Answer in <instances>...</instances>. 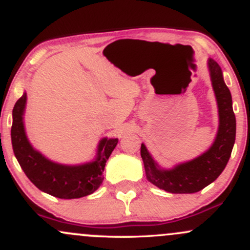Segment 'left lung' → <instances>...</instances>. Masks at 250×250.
<instances>
[{
	"mask_svg": "<svg viewBox=\"0 0 250 250\" xmlns=\"http://www.w3.org/2000/svg\"><path fill=\"white\" fill-rule=\"evenodd\" d=\"M211 84L218 106V130L208 150L190 161L172 168H163L153 159L144 144L141 158L148 182L169 193H194L215 182L226 168L236 136V119L232 110L230 90L224 83L222 68L213 59L208 60Z\"/></svg>",
	"mask_w": 250,
	"mask_h": 250,
	"instance_id": "1",
	"label": "left lung"
}]
</instances>
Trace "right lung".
Returning <instances> with one entry per match:
<instances>
[{
	"label": "right lung",
	"mask_w": 250,
	"mask_h": 250,
	"mask_svg": "<svg viewBox=\"0 0 250 250\" xmlns=\"http://www.w3.org/2000/svg\"><path fill=\"white\" fill-rule=\"evenodd\" d=\"M27 94L23 92L13 109L12 145L14 154L28 179L39 190L62 199H73L94 193L103 182L106 160L116 147L119 139L103 138L97 147L96 158L81 165L54 163L34 149L26 135L23 123Z\"/></svg>",
	"instance_id": "right-lung-1"
}]
</instances>
